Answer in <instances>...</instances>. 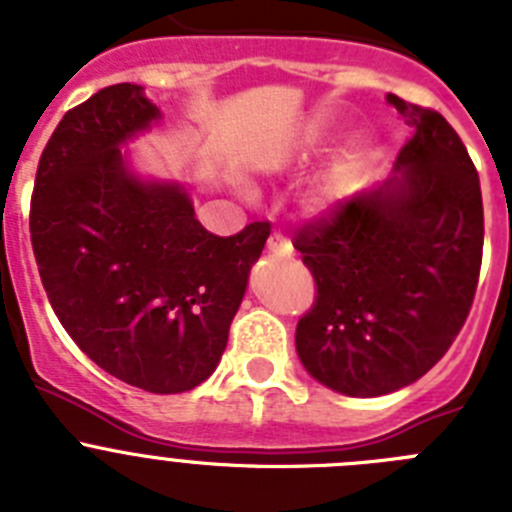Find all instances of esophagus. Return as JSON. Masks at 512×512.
Instances as JSON below:
<instances>
[{
  "mask_svg": "<svg viewBox=\"0 0 512 512\" xmlns=\"http://www.w3.org/2000/svg\"><path fill=\"white\" fill-rule=\"evenodd\" d=\"M269 251L274 253V256L289 259V256H292V243H289L282 233H271L269 235Z\"/></svg>",
  "mask_w": 512,
  "mask_h": 512,
  "instance_id": "esophagus-1",
  "label": "esophagus"
}]
</instances>
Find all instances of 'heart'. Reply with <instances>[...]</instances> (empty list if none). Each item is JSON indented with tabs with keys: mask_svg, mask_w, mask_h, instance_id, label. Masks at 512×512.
<instances>
[{
	"mask_svg": "<svg viewBox=\"0 0 512 512\" xmlns=\"http://www.w3.org/2000/svg\"><path fill=\"white\" fill-rule=\"evenodd\" d=\"M323 197H325V189H323Z\"/></svg>",
	"mask_w": 512,
	"mask_h": 512,
	"instance_id": "b5f03b06",
	"label": "heart"
}]
</instances>
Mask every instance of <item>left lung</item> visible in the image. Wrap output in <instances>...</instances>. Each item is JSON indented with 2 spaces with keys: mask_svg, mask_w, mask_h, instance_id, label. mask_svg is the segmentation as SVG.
<instances>
[{
  "mask_svg": "<svg viewBox=\"0 0 512 512\" xmlns=\"http://www.w3.org/2000/svg\"><path fill=\"white\" fill-rule=\"evenodd\" d=\"M387 102L413 128L402 174L336 202L292 241L315 279L297 354L348 397L387 395L433 369L472 310L482 266L485 210L467 148L441 112Z\"/></svg>",
  "mask_w": 512,
  "mask_h": 512,
  "instance_id": "8db88e82",
  "label": "left lung"
}]
</instances>
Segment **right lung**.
Returning a JSON list of instances; mask_svg holds the SVG:
<instances>
[{"mask_svg":"<svg viewBox=\"0 0 512 512\" xmlns=\"http://www.w3.org/2000/svg\"><path fill=\"white\" fill-rule=\"evenodd\" d=\"M156 117L135 84L66 112L40 156L30 241L76 346L122 382L176 395L215 372L271 225L223 238L202 228L184 189L130 176L117 146Z\"/></svg>","mask_w":512,"mask_h":512,"instance_id":"add662e5","label":"right lung"}]
</instances>
